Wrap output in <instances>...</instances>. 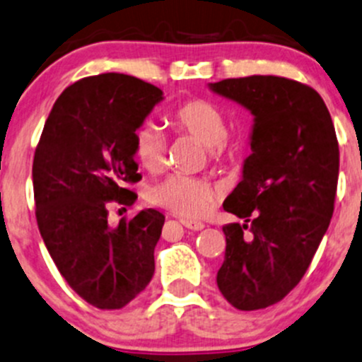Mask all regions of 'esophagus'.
I'll return each mask as SVG.
<instances>
[{
	"label": "esophagus",
	"instance_id": "34e87169",
	"mask_svg": "<svg viewBox=\"0 0 362 362\" xmlns=\"http://www.w3.org/2000/svg\"><path fill=\"white\" fill-rule=\"evenodd\" d=\"M182 226H185V228H188V230H193V232H200V230H204V223H200V221H192V219H182Z\"/></svg>",
	"mask_w": 362,
	"mask_h": 362
}]
</instances>
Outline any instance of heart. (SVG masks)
I'll use <instances>...</instances> for the list:
<instances>
[{
    "label": "heart",
    "mask_w": 362,
    "mask_h": 362,
    "mask_svg": "<svg viewBox=\"0 0 362 362\" xmlns=\"http://www.w3.org/2000/svg\"><path fill=\"white\" fill-rule=\"evenodd\" d=\"M170 124L181 132L189 134L207 146L212 160L233 156L240 151L237 143L226 139L228 127L218 106L202 99H192L174 107L169 115ZM134 156L148 173H158L165 165V139L158 127L143 124L134 132ZM214 186L202 177L170 174L150 189V200L182 218H199L206 214L216 200Z\"/></svg>",
    "instance_id": "obj_1"
}]
</instances>
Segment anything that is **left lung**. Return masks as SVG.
Returning a JSON list of instances; mask_svg holds the SVG:
<instances>
[{
    "label": "left lung",
    "instance_id": "obj_1",
    "mask_svg": "<svg viewBox=\"0 0 362 362\" xmlns=\"http://www.w3.org/2000/svg\"><path fill=\"white\" fill-rule=\"evenodd\" d=\"M209 88L255 117L251 155L223 202L244 223L223 226L226 251L216 282L238 310H258L301 281L329 226L340 167L337 134L308 85L255 74Z\"/></svg>",
    "mask_w": 362,
    "mask_h": 362
}]
</instances>
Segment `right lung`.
Instances as JSON below:
<instances>
[{
	"instance_id": "add662e5",
	"label": "right lung",
	"mask_w": 362,
	"mask_h": 362,
	"mask_svg": "<svg viewBox=\"0 0 362 362\" xmlns=\"http://www.w3.org/2000/svg\"><path fill=\"white\" fill-rule=\"evenodd\" d=\"M163 92L120 73L88 76L55 100L33 162L36 221L45 245L68 284L103 310L125 307L155 274V245L165 216L137 212L117 228L107 202L130 206L125 182L141 180L134 132Z\"/></svg>"
}]
</instances>
